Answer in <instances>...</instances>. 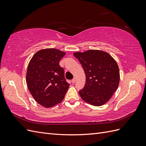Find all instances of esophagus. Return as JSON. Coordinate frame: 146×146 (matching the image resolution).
Segmentation results:
<instances>
[{"mask_svg":"<svg viewBox=\"0 0 146 146\" xmlns=\"http://www.w3.org/2000/svg\"><path fill=\"white\" fill-rule=\"evenodd\" d=\"M71 82H72V83H74L75 82H76V78H74L72 79V81H71Z\"/></svg>","mask_w":146,"mask_h":146,"instance_id":"obj_1","label":"esophagus"}]
</instances>
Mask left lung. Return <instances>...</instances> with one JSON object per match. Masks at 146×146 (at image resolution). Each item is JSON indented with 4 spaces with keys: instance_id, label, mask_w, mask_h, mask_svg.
Returning a JSON list of instances; mask_svg holds the SVG:
<instances>
[{
    "instance_id": "1",
    "label": "left lung",
    "mask_w": 146,
    "mask_h": 146,
    "mask_svg": "<svg viewBox=\"0 0 146 146\" xmlns=\"http://www.w3.org/2000/svg\"><path fill=\"white\" fill-rule=\"evenodd\" d=\"M74 55L86 76L85 86L78 91L82 99L94 106L107 102L117 89L120 79L116 61L108 53L98 50L75 52Z\"/></svg>"
}]
</instances>
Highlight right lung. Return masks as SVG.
Segmentation results:
<instances>
[{"label":"right lung","instance_id":"obj_1","mask_svg":"<svg viewBox=\"0 0 146 146\" xmlns=\"http://www.w3.org/2000/svg\"><path fill=\"white\" fill-rule=\"evenodd\" d=\"M64 55L56 48H45L37 52L28 65V89L34 99L46 108L60 103L69 88L64 69L59 65Z\"/></svg>","mask_w":146,"mask_h":146}]
</instances>
